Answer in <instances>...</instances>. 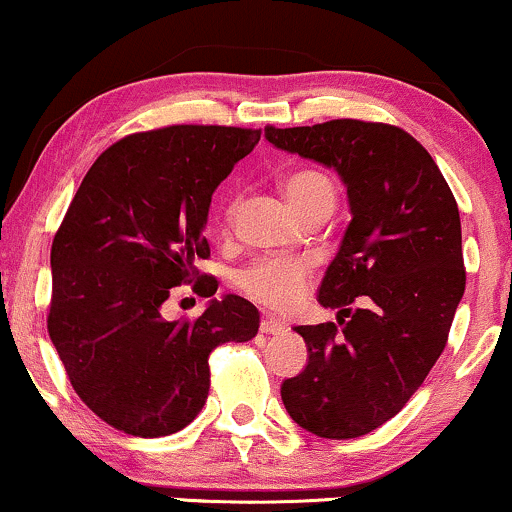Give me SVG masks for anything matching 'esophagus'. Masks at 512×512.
Returning <instances> with one entry per match:
<instances>
[{
	"label": "esophagus",
	"mask_w": 512,
	"mask_h": 512,
	"mask_svg": "<svg viewBox=\"0 0 512 512\" xmlns=\"http://www.w3.org/2000/svg\"><path fill=\"white\" fill-rule=\"evenodd\" d=\"M261 332L263 334H282V332H285V325L277 323V320H273V318H263L261 320Z\"/></svg>",
	"instance_id": "obj_1"
}]
</instances>
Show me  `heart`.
I'll use <instances>...</instances> for the list:
<instances>
[{
  "label": "heart",
  "instance_id": "1",
  "mask_svg": "<svg viewBox=\"0 0 512 512\" xmlns=\"http://www.w3.org/2000/svg\"><path fill=\"white\" fill-rule=\"evenodd\" d=\"M282 189H285V197L301 218L320 211L332 213L334 204H337V187L318 168L292 170L282 180ZM235 213L237 201H230L223 211L225 227H230ZM311 273L313 266L308 258H263L251 268L242 270L239 287L258 304L273 308V311H289L304 296Z\"/></svg>",
  "mask_w": 512,
  "mask_h": 512
}]
</instances>
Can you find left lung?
<instances>
[{"mask_svg": "<svg viewBox=\"0 0 512 512\" xmlns=\"http://www.w3.org/2000/svg\"><path fill=\"white\" fill-rule=\"evenodd\" d=\"M266 137L337 170L351 223L320 285L337 323L299 325L308 365L282 382L299 427L356 439L406 406L444 351L465 292L458 204L427 149L387 123L339 118Z\"/></svg>", "mask_w": 512, "mask_h": 512, "instance_id": "1", "label": "left lung"}]
</instances>
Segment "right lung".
Wrapping results in <instances>:
<instances>
[{"label": "right lung", "mask_w": 512, "mask_h": 512, "mask_svg": "<svg viewBox=\"0 0 512 512\" xmlns=\"http://www.w3.org/2000/svg\"><path fill=\"white\" fill-rule=\"evenodd\" d=\"M258 140L261 130L225 125L128 135L92 163L68 206L52 244L47 330L75 394L116 430L180 432L208 399L211 351L256 337L261 318L242 296L213 299L197 320H166L161 308L211 256L213 192Z\"/></svg>", "instance_id": "right-lung-1"}]
</instances>
